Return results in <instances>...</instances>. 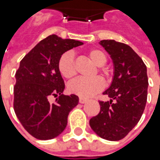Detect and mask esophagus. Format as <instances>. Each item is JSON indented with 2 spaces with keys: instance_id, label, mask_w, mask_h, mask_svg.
I'll return each mask as SVG.
<instances>
[{
  "instance_id": "34e87169",
  "label": "esophagus",
  "mask_w": 160,
  "mask_h": 160,
  "mask_svg": "<svg viewBox=\"0 0 160 160\" xmlns=\"http://www.w3.org/2000/svg\"><path fill=\"white\" fill-rule=\"evenodd\" d=\"M79 102H80V104H85V103H87V98H85L80 97V98H79Z\"/></svg>"
}]
</instances>
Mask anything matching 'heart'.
I'll list each match as a JSON object with an SVG mask.
<instances>
[{
	"label": "heart",
	"instance_id": "b5f03b06",
	"mask_svg": "<svg viewBox=\"0 0 160 160\" xmlns=\"http://www.w3.org/2000/svg\"><path fill=\"white\" fill-rule=\"evenodd\" d=\"M87 56L92 62L98 67V72L103 76L109 80L111 79V71L105 67L107 62L106 54L100 49L93 48L87 50ZM58 69L62 75L66 79H73L76 75V67L72 53H64L60 57L58 61ZM104 87V80L99 76H96L92 79L80 78L73 80L68 85V91L71 93L76 94L82 98H89L93 96L100 91L103 90Z\"/></svg>",
	"mask_w": 160,
	"mask_h": 160
}]
</instances>
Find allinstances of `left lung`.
<instances>
[{
    "label": "left lung",
    "mask_w": 160,
    "mask_h": 160,
    "mask_svg": "<svg viewBox=\"0 0 160 160\" xmlns=\"http://www.w3.org/2000/svg\"><path fill=\"white\" fill-rule=\"evenodd\" d=\"M114 64L111 87L104 91L111 100L99 101L100 111L91 118L92 129L108 141L123 139L138 123L148 98L147 66L130 46L115 40L99 42Z\"/></svg>",
    "instance_id": "8db88e82"
}]
</instances>
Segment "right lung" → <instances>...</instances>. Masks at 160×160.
<instances>
[{"label":"right lung","mask_w":160,"mask_h":160,"mask_svg":"<svg viewBox=\"0 0 160 160\" xmlns=\"http://www.w3.org/2000/svg\"><path fill=\"white\" fill-rule=\"evenodd\" d=\"M83 42L50 35L40 41L21 60L16 71L13 109L30 134L38 140H50L62 134L68 117L79 103L74 94L62 93L65 84L58 61L63 53ZM51 96L57 97L54 103Z\"/></svg>","instance_id":"obj_1"}]
</instances>
